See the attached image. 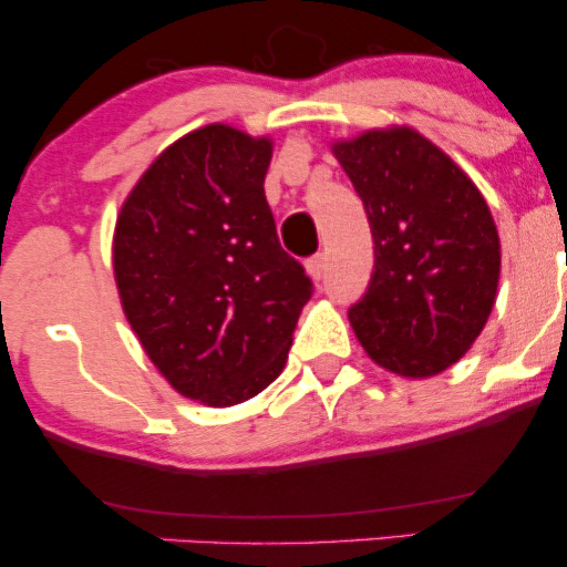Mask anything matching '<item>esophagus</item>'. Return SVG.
I'll list each match as a JSON object with an SVG mask.
<instances>
[{"instance_id": "esophagus-1", "label": "esophagus", "mask_w": 567, "mask_h": 567, "mask_svg": "<svg viewBox=\"0 0 567 567\" xmlns=\"http://www.w3.org/2000/svg\"><path fill=\"white\" fill-rule=\"evenodd\" d=\"M306 269H309V275L315 279H324V275H328V256H324V252H317L315 258L306 261Z\"/></svg>"}]
</instances>
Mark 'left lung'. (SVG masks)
I'll use <instances>...</instances> for the list:
<instances>
[{
    "label": "left lung",
    "mask_w": 567,
    "mask_h": 567,
    "mask_svg": "<svg viewBox=\"0 0 567 567\" xmlns=\"http://www.w3.org/2000/svg\"><path fill=\"white\" fill-rule=\"evenodd\" d=\"M336 159L365 205L373 277L349 309L370 360L408 379L447 370L496 303L501 245L470 175L410 127L338 141Z\"/></svg>",
    "instance_id": "1"
}]
</instances>
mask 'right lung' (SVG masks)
I'll list each match as a JSON object with an SVG mask.
<instances>
[{
	"mask_svg": "<svg viewBox=\"0 0 567 567\" xmlns=\"http://www.w3.org/2000/svg\"><path fill=\"white\" fill-rule=\"evenodd\" d=\"M271 141L229 125L167 146L122 205L114 277L175 392L229 408L282 373L315 285L282 250L264 178Z\"/></svg>",
	"mask_w": 567,
	"mask_h": 567,
	"instance_id": "add662e5",
	"label": "right lung"
}]
</instances>
